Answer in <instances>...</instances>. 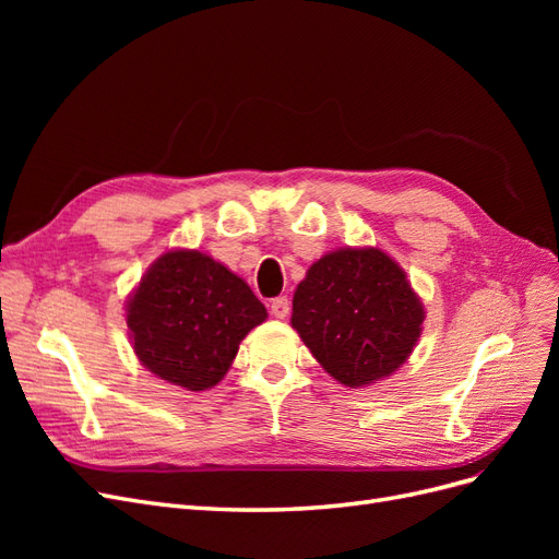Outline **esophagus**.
Segmentation results:
<instances>
[{
    "mask_svg": "<svg viewBox=\"0 0 559 559\" xmlns=\"http://www.w3.org/2000/svg\"><path fill=\"white\" fill-rule=\"evenodd\" d=\"M289 298L286 296H277V298H273V302H270V312H273L277 319H284V317H289Z\"/></svg>",
    "mask_w": 559,
    "mask_h": 559,
    "instance_id": "obj_1",
    "label": "esophagus"
}]
</instances>
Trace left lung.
Segmentation results:
<instances>
[{"instance_id":"8db88e82","label":"left lung","mask_w":559,"mask_h":559,"mask_svg":"<svg viewBox=\"0 0 559 559\" xmlns=\"http://www.w3.org/2000/svg\"><path fill=\"white\" fill-rule=\"evenodd\" d=\"M421 321L425 308L403 267L376 247L326 253L294 294L292 326L321 368L352 389L401 368Z\"/></svg>"}]
</instances>
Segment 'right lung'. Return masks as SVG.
Wrapping results in <instances>:
<instances>
[{
	"instance_id": "1",
	"label": "right lung",
	"mask_w": 559,
	"mask_h": 559,
	"mask_svg": "<svg viewBox=\"0 0 559 559\" xmlns=\"http://www.w3.org/2000/svg\"><path fill=\"white\" fill-rule=\"evenodd\" d=\"M265 317L245 280L195 249L163 253L126 310L142 366L189 392L222 382L242 337Z\"/></svg>"
}]
</instances>
